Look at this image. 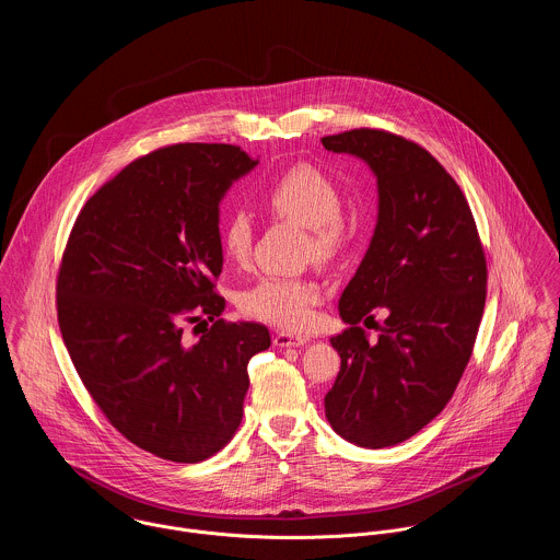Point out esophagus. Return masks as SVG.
I'll use <instances>...</instances> for the list:
<instances>
[{"mask_svg":"<svg viewBox=\"0 0 560 560\" xmlns=\"http://www.w3.org/2000/svg\"><path fill=\"white\" fill-rule=\"evenodd\" d=\"M273 345L276 347H302V345H306V338L289 334V331H276Z\"/></svg>","mask_w":560,"mask_h":560,"instance_id":"obj_1","label":"esophagus"}]
</instances>
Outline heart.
<instances>
[{
	"label": "heart",
	"mask_w": 560,
	"mask_h": 560,
	"mask_svg": "<svg viewBox=\"0 0 560 560\" xmlns=\"http://www.w3.org/2000/svg\"><path fill=\"white\" fill-rule=\"evenodd\" d=\"M262 207L280 220L306 226V252L319 262H334L347 247L351 229L340 211L336 183L319 167L302 163L276 180L260 196ZM254 245V226L245 213H233L222 229V249L229 260L245 262ZM323 300V287L313 276H262L240 295L241 311L252 319L280 329H306Z\"/></svg>",
	"instance_id": "1"
}]
</instances>
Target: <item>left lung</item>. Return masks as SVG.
Instances as JSON below:
<instances>
[{"mask_svg":"<svg viewBox=\"0 0 560 560\" xmlns=\"http://www.w3.org/2000/svg\"><path fill=\"white\" fill-rule=\"evenodd\" d=\"M320 142L366 161L380 187L375 235L338 302L349 327L329 338L340 371L325 416L345 440L386 448L455 395L485 308V249L462 187L420 144L366 127ZM375 310L387 320L371 341L359 323Z\"/></svg>","mask_w":560,"mask_h":560,"instance_id":"obj_1","label":"left lung"}]
</instances>
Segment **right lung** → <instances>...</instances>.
I'll use <instances>...</instances> for the list:
<instances>
[{"instance_id":"obj_1","label":"right lung","mask_w":560,"mask_h":560,"mask_svg":"<svg viewBox=\"0 0 560 560\" xmlns=\"http://www.w3.org/2000/svg\"><path fill=\"white\" fill-rule=\"evenodd\" d=\"M252 160L233 144L142 155L83 205L58 280V323L85 390L131 444L176 464L222 451L240 429L260 323L222 319L220 200ZM209 319L198 343L187 322Z\"/></svg>"}]
</instances>
